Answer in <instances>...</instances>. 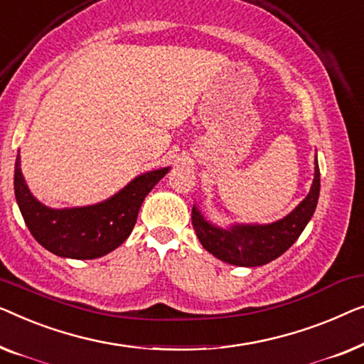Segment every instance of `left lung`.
Wrapping results in <instances>:
<instances>
[{
	"mask_svg": "<svg viewBox=\"0 0 364 364\" xmlns=\"http://www.w3.org/2000/svg\"><path fill=\"white\" fill-rule=\"evenodd\" d=\"M320 196V168L315 156V178L306 198L284 219L272 224H234L223 229L204 219L193 206L191 221L199 242L214 257L239 267H257L272 262L299 239L314 216Z\"/></svg>",
	"mask_w": 364,
	"mask_h": 364,
	"instance_id": "obj_1",
	"label": "left lung"
}]
</instances>
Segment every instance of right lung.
Returning <instances> with one entry per match:
<instances>
[{"mask_svg":"<svg viewBox=\"0 0 364 364\" xmlns=\"http://www.w3.org/2000/svg\"><path fill=\"white\" fill-rule=\"evenodd\" d=\"M21 160L14 165V196L33 237L59 257L97 259L125 242L136 223L143 199L170 171L168 168L136 176L124 189L99 204L53 209L31 194L21 173Z\"/></svg>","mask_w":364,"mask_h":364,"instance_id":"right-lung-1","label":"right lung"}]
</instances>
